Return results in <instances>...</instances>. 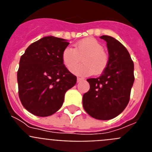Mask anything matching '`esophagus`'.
I'll return each instance as SVG.
<instances>
[{
	"label": "esophagus",
	"instance_id": "obj_1",
	"mask_svg": "<svg viewBox=\"0 0 152 152\" xmlns=\"http://www.w3.org/2000/svg\"><path fill=\"white\" fill-rule=\"evenodd\" d=\"M84 80V79L81 78V77H77V82H80V81H81V80Z\"/></svg>",
	"mask_w": 152,
	"mask_h": 152
}]
</instances>
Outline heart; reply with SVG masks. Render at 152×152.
Here are the masks:
<instances>
[{"instance_id": "heart-1", "label": "heart", "mask_w": 152, "mask_h": 152, "mask_svg": "<svg viewBox=\"0 0 152 152\" xmlns=\"http://www.w3.org/2000/svg\"><path fill=\"white\" fill-rule=\"evenodd\" d=\"M103 49V45L96 39L86 38L77 42L75 45V49L66 47L62 52L61 59L68 70L73 68L72 72L75 75L80 76H90L94 73L100 75L107 68L109 63L108 56ZM80 57L84 63L76 66L81 60Z\"/></svg>"}]
</instances>
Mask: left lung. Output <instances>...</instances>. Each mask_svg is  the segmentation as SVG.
Wrapping results in <instances>:
<instances>
[{
    "label": "left lung",
    "instance_id": "1",
    "mask_svg": "<svg viewBox=\"0 0 152 152\" xmlns=\"http://www.w3.org/2000/svg\"><path fill=\"white\" fill-rule=\"evenodd\" d=\"M107 42L109 63L100 77L88 79L90 90L83 95L84 110L100 120L121 113L130 99L134 80V64L126 47L116 39L102 36Z\"/></svg>",
    "mask_w": 152,
    "mask_h": 152
}]
</instances>
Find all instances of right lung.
<instances>
[{
	"label": "right lung",
	"mask_w": 152,
	"mask_h": 152,
	"mask_svg": "<svg viewBox=\"0 0 152 152\" xmlns=\"http://www.w3.org/2000/svg\"><path fill=\"white\" fill-rule=\"evenodd\" d=\"M69 42L45 36L31 44L21 56L17 72L19 97L26 110L37 116L57 112L77 77L63 64L61 54Z\"/></svg>",
	"instance_id": "add662e5"
}]
</instances>
